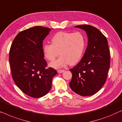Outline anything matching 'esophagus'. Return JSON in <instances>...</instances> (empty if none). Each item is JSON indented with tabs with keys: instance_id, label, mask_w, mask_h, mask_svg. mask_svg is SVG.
<instances>
[{
	"instance_id": "obj_1",
	"label": "esophagus",
	"mask_w": 122,
	"mask_h": 122,
	"mask_svg": "<svg viewBox=\"0 0 122 122\" xmlns=\"http://www.w3.org/2000/svg\"><path fill=\"white\" fill-rule=\"evenodd\" d=\"M65 71V70H59L57 71V72H58V73H62V72H63Z\"/></svg>"
}]
</instances>
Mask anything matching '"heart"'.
Instances as JSON below:
<instances>
[{
  "mask_svg": "<svg viewBox=\"0 0 122 122\" xmlns=\"http://www.w3.org/2000/svg\"><path fill=\"white\" fill-rule=\"evenodd\" d=\"M52 44L43 46L44 54L49 61L57 60L51 62L50 66L55 68L64 67L68 63L74 65L80 61L86 46L85 36L81 32H59L51 39Z\"/></svg>",
  "mask_w": 122,
  "mask_h": 122,
  "instance_id": "1",
  "label": "heart"
}]
</instances>
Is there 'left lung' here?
<instances>
[{"instance_id": "left-lung-1", "label": "left lung", "mask_w": 122, "mask_h": 122, "mask_svg": "<svg viewBox=\"0 0 122 122\" xmlns=\"http://www.w3.org/2000/svg\"><path fill=\"white\" fill-rule=\"evenodd\" d=\"M75 27L83 29L88 37V45L81 61L70 70L72 74L69 85L82 96L93 95L105 83L110 67V52L107 38L96 27L89 25Z\"/></svg>"}]
</instances>
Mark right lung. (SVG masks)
<instances>
[{"label": "right lung", "mask_w": 122, "mask_h": 122, "mask_svg": "<svg viewBox=\"0 0 122 122\" xmlns=\"http://www.w3.org/2000/svg\"><path fill=\"white\" fill-rule=\"evenodd\" d=\"M51 29L34 26L20 32L14 39L9 51L12 77L26 95L40 98L51 90L57 71L46 68L42 42Z\"/></svg>", "instance_id": "obj_1"}]
</instances>
